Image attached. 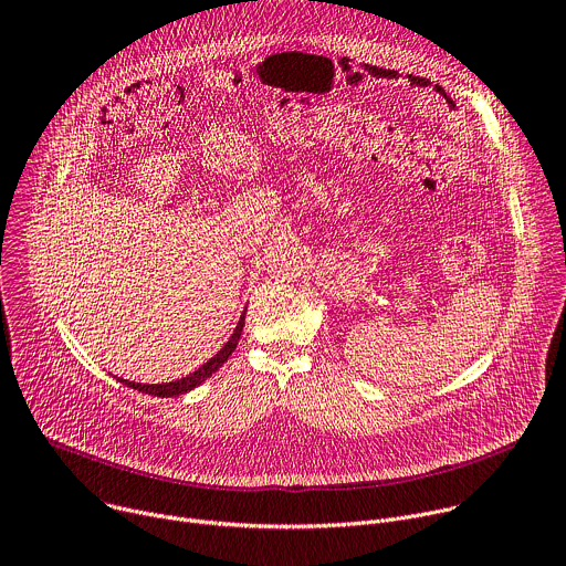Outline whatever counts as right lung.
I'll list each match as a JSON object with an SVG mask.
<instances>
[{"label": "right lung", "instance_id": "1", "mask_svg": "<svg viewBox=\"0 0 566 566\" xmlns=\"http://www.w3.org/2000/svg\"><path fill=\"white\" fill-rule=\"evenodd\" d=\"M245 314H248V307L243 310L237 327H234V334L230 336V342L224 344L207 364H202L198 370H193L191 375L182 377V379H176V381H169V384H136V381H127V379H120L116 377L120 384L138 390V392H145V395H151V397H178V395H185L193 388H198L205 379H209L224 361H228L232 357V353L237 350L239 346V338H241V332H243V325H245Z\"/></svg>", "mask_w": 566, "mask_h": 566}]
</instances>
